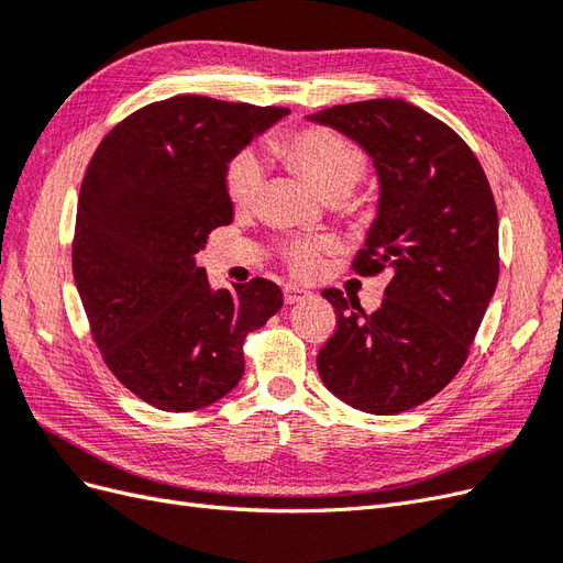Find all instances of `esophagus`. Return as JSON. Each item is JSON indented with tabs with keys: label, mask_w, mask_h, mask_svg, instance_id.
Returning <instances> with one entry per match:
<instances>
[{
	"label": "esophagus",
	"mask_w": 563,
	"mask_h": 563,
	"mask_svg": "<svg viewBox=\"0 0 563 563\" xmlns=\"http://www.w3.org/2000/svg\"><path fill=\"white\" fill-rule=\"evenodd\" d=\"M305 296H308V291H302V288H298V286H284V302L286 305L300 302Z\"/></svg>",
	"instance_id": "1"
}]
</instances>
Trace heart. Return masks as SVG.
I'll return each mask as SVG.
<instances>
[{
	"mask_svg": "<svg viewBox=\"0 0 563 563\" xmlns=\"http://www.w3.org/2000/svg\"><path fill=\"white\" fill-rule=\"evenodd\" d=\"M279 155L291 164L296 172L308 178L317 190L327 197H345L352 187L362 180L366 172V155L345 135L331 129L310 126L288 135L277 145ZM265 185V172L258 157L251 152L236 155L225 168V190L234 207L246 209L258 201ZM335 242L329 236L321 240H298L286 246L284 261L296 277H314L319 272L323 253H331Z\"/></svg>",
	"mask_w": 563,
	"mask_h": 563,
	"instance_id": "b5f03b06",
	"label": "heart"
}]
</instances>
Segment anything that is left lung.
<instances>
[{
	"label": "left lung",
	"instance_id": "1",
	"mask_svg": "<svg viewBox=\"0 0 563 563\" xmlns=\"http://www.w3.org/2000/svg\"><path fill=\"white\" fill-rule=\"evenodd\" d=\"M308 119L345 133L373 159L378 218L352 267L391 277L371 314L338 288L321 291L338 329L317 371L340 401L395 416L432 399L467 360L498 286L496 201L467 143L406 100H362Z\"/></svg>",
	"mask_w": 563,
	"mask_h": 563
}]
</instances>
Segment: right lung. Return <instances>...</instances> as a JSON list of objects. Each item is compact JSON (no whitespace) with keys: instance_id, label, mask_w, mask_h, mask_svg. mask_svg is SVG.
<instances>
[{"instance_id":"add662e5","label":"right lung","mask_w":563,"mask_h":563,"mask_svg":"<svg viewBox=\"0 0 563 563\" xmlns=\"http://www.w3.org/2000/svg\"><path fill=\"white\" fill-rule=\"evenodd\" d=\"M288 108L207 96L157 100L122 119L81 180L73 275L114 378L162 411L225 397L244 376V340L277 314L263 277L213 291L195 253L232 223L230 159Z\"/></svg>"}]
</instances>
